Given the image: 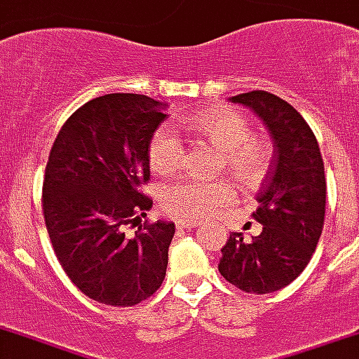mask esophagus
Wrapping results in <instances>:
<instances>
[{
	"label": "esophagus",
	"instance_id": "34e87169",
	"mask_svg": "<svg viewBox=\"0 0 359 359\" xmlns=\"http://www.w3.org/2000/svg\"><path fill=\"white\" fill-rule=\"evenodd\" d=\"M200 222L198 220H179L177 222V228L182 230V228H198Z\"/></svg>",
	"mask_w": 359,
	"mask_h": 359
}]
</instances>
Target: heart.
<instances>
[{
    "label": "heart",
    "mask_w": 359,
    "mask_h": 359,
    "mask_svg": "<svg viewBox=\"0 0 359 359\" xmlns=\"http://www.w3.org/2000/svg\"><path fill=\"white\" fill-rule=\"evenodd\" d=\"M182 126L196 137L208 141L220 151L218 170H228L243 184L259 182L269 165V145L262 137H253L250 119L240 109L228 106L202 109L190 116ZM184 159V147L180 137L167 126L159 128L149 141V163L151 169L161 177L172 175L180 169ZM236 190L230 182H198L180 180L165 190L163 206L170 214L182 218L202 220L208 218L222 206L230 204Z\"/></svg>",
    "instance_id": "obj_1"
}]
</instances>
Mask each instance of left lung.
<instances>
[{"label":"left lung","instance_id":"left-lung-1","mask_svg":"<svg viewBox=\"0 0 359 359\" xmlns=\"http://www.w3.org/2000/svg\"><path fill=\"white\" fill-rule=\"evenodd\" d=\"M250 108L273 139V161L257 194L253 218L262 233L245 240L231 231L218 271L238 289L255 294L279 291L311 262L320 240L326 208L324 161L313 129L275 94L253 90L230 97Z\"/></svg>","mask_w":359,"mask_h":359}]
</instances>
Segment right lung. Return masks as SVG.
I'll list each match as a JSON object with an SVG mask.
<instances>
[{"mask_svg":"<svg viewBox=\"0 0 359 359\" xmlns=\"http://www.w3.org/2000/svg\"><path fill=\"white\" fill-rule=\"evenodd\" d=\"M165 108L141 94L94 97L67 119L48 155L43 214L53 250L70 281L102 304L145 301L167 273L172 222L133 238L123 231L153 204L139 187L151 177L149 141Z\"/></svg>","mask_w":359,"mask_h":359,"instance_id":"obj_1","label":"right lung"}]
</instances>
